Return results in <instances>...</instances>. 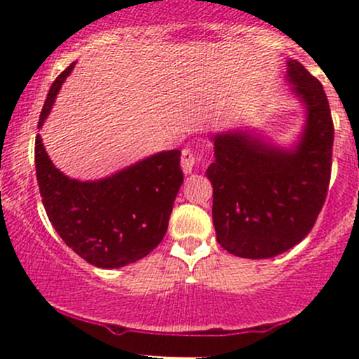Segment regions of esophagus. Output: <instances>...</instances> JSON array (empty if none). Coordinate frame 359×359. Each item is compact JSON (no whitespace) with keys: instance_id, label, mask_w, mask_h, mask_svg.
Instances as JSON below:
<instances>
[{"instance_id":"34e87169","label":"esophagus","mask_w":359,"mask_h":359,"mask_svg":"<svg viewBox=\"0 0 359 359\" xmlns=\"http://www.w3.org/2000/svg\"><path fill=\"white\" fill-rule=\"evenodd\" d=\"M204 162V155L199 154V151H192L191 148H185L182 150V158H180V165H182V170L185 174H191V172L196 168L197 163Z\"/></svg>"}]
</instances>
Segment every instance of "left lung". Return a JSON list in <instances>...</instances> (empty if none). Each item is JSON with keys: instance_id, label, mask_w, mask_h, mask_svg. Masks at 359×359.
Masks as SVG:
<instances>
[{"instance_id": "1", "label": "left lung", "mask_w": 359, "mask_h": 359, "mask_svg": "<svg viewBox=\"0 0 359 359\" xmlns=\"http://www.w3.org/2000/svg\"><path fill=\"white\" fill-rule=\"evenodd\" d=\"M288 81L307 106L304 137L294 150L246 135H216L208 168L217 243L241 258H271L314 228L331 180L334 125L323 84L297 60Z\"/></svg>"}]
</instances>
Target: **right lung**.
I'll return each mask as SVG.
<instances>
[{"label": "right lung", "instance_id": "obj_1", "mask_svg": "<svg viewBox=\"0 0 359 359\" xmlns=\"http://www.w3.org/2000/svg\"><path fill=\"white\" fill-rule=\"evenodd\" d=\"M72 67L53 81L39 128ZM35 168L43 208L55 231L69 248L100 269L130 265L158 246L184 182L179 150L156 154L97 182L69 179L53 167L40 135L35 138Z\"/></svg>", "mask_w": 359, "mask_h": 359}]
</instances>
